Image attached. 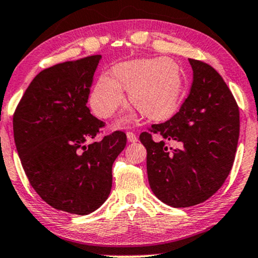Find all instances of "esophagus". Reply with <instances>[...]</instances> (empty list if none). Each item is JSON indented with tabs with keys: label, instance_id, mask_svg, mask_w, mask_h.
<instances>
[{
	"label": "esophagus",
	"instance_id": "1",
	"mask_svg": "<svg viewBox=\"0 0 258 258\" xmlns=\"http://www.w3.org/2000/svg\"><path fill=\"white\" fill-rule=\"evenodd\" d=\"M126 136H127V140H128L130 143L138 142V138H137V136L133 132H127Z\"/></svg>",
	"mask_w": 258,
	"mask_h": 258
}]
</instances>
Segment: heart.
I'll return each instance as SVG.
<instances>
[{"label":"heart","instance_id":"heart-1","mask_svg":"<svg viewBox=\"0 0 258 258\" xmlns=\"http://www.w3.org/2000/svg\"><path fill=\"white\" fill-rule=\"evenodd\" d=\"M144 116L161 119L176 111L183 91L177 63L167 59H138L121 62L112 74H102L91 93V106L101 118H109L123 101V89Z\"/></svg>","mask_w":258,"mask_h":258}]
</instances>
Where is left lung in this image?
<instances>
[{
    "label": "left lung",
    "instance_id": "1",
    "mask_svg": "<svg viewBox=\"0 0 258 258\" xmlns=\"http://www.w3.org/2000/svg\"><path fill=\"white\" fill-rule=\"evenodd\" d=\"M192 71L190 94L179 112L154 123L140 135L147 150L151 190L173 208L203 203L215 195L231 171L239 137V111L223 78L210 64L188 59ZM159 134L160 142L152 135ZM166 141L178 142L168 149Z\"/></svg>",
    "mask_w": 258,
    "mask_h": 258
}]
</instances>
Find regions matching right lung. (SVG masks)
<instances>
[{"label": "right lung", "mask_w": 258, "mask_h": 258, "mask_svg": "<svg viewBox=\"0 0 258 258\" xmlns=\"http://www.w3.org/2000/svg\"><path fill=\"white\" fill-rule=\"evenodd\" d=\"M100 60L92 55L40 72L13 118L17 153L34 190L54 209L81 216L108 198L113 163L127 140L115 131L86 145L104 126L87 107Z\"/></svg>", "instance_id": "right-lung-1"}]
</instances>
